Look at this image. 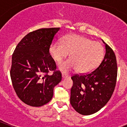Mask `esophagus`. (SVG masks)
Listing matches in <instances>:
<instances>
[{
    "label": "esophagus",
    "mask_w": 127,
    "mask_h": 127,
    "mask_svg": "<svg viewBox=\"0 0 127 127\" xmlns=\"http://www.w3.org/2000/svg\"><path fill=\"white\" fill-rule=\"evenodd\" d=\"M68 77V75L66 74H64V73H62V77L63 79H64V78H66Z\"/></svg>",
    "instance_id": "1"
}]
</instances>
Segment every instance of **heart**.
<instances>
[{
  "label": "heart",
  "instance_id": "heart-1",
  "mask_svg": "<svg viewBox=\"0 0 127 127\" xmlns=\"http://www.w3.org/2000/svg\"><path fill=\"white\" fill-rule=\"evenodd\" d=\"M49 51L57 63L61 62L70 53L71 59L59 65L61 71L68 72L76 69L77 72L84 74L94 71L100 64L104 53V47L99 42L77 34L66 35L62 42H53Z\"/></svg>",
  "mask_w": 127,
  "mask_h": 127
}]
</instances>
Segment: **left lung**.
Listing matches in <instances>:
<instances>
[{
	"instance_id": "1",
	"label": "left lung",
	"mask_w": 127,
	"mask_h": 127,
	"mask_svg": "<svg viewBox=\"0 0 127 127\" xmlns=\"http://www.w3.org/2000/svg\"><path fill=\"white\" fill-rule=\"evenodd\" d=\"M104 43L106 53L100 64L91 72L75 74L71 90L70 102L73 108L82 115L98 112L112 96L116 85L117 64L113 50Z\"/></svg>"
}]
</instances>
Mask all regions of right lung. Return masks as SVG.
Masks as SVG:
<instances>
[{
  "mask_svg": "<svg viewBox=\"0 0 127 127\" xmlns=\"http://www.w3.org/2000/svg\"><path fill=\"white\" fill-rule=\"evenodd\" d=\"M60 28H42L28 33L21 39L12 55L10 77L18 98L31 106L48 103L53 88L61 80L49 49ZM53 71L49 75L48 72Z\"/></svg>",
  "mask_w": 127,
  "mask_h": 127,
  "instance_id": "1",
  "label": "right lung"
}]
</instances>
